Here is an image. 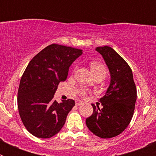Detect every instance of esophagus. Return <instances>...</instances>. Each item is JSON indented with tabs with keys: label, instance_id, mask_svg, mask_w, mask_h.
Instances as JSON below:
<instances>
[{
	"label": "esophagus",
	"instance_id": "obj_1",
	"mask_svg": "<svg viewBox=\"0 0 156 156\" xmlns=\"http://www.w3.org/2000/svg\"><path fill=\"white\" fill-rule=\"evenodd\" d=\"M83 104V101L80 100H76V105H81Z\"/></svg>",
	"mask_w": 156,
	"mask_h": 156
}]
</instances>
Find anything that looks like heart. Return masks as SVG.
Returning <instances> with one entry per match:
<instances>
[{"instance_id":"heart-1","label":"heart","mask_w":156,"mask_h":156,"mask_svg":"<svg viewBox=\"0 0 156 156\" xmlns=\"http://www.w3.org/2000/svg\"><path fill=\"white\" fill-rule=\"evenodd\" d=\"M90 69H91L92 73L94 74V76L101 75L105 78V76L107 75V69L105 68V66H103L101 63L96 62H91L90 63ZM80 94L83 95H84L85 92L81 91Z\"/></svg>"}]
</instances>
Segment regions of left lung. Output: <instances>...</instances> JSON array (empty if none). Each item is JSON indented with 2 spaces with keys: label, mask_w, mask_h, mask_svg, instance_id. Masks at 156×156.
<instances>
[{
  "label": "left lung",
  "mask_w": 156,
  "mask_h": 156,
  "mask_svg": "<svg viewBox=\"0 0 156 156\" xmlns=\"http://www.w3.org/2000/svg\"><path fill=\"white\" fill-rule=\"evenodd\" d=\"M95 50L102 55L111 80L105 94L99 100L102 108L92 104L93 114L86 119V124L98 137L111 138L120 134L131 121L137 89L131 69L113 48L98 47Z\"/></svg>",
  "instance_id": "left-lung-1"
}]
</instances>
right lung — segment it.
<instances>
[{
	"label": "right lung",
	"mask_w": 156,
	"mask_h": 156,
	"mask_svg": "<svg viewBox=\"0 0 156 156\" xmlns=\"http://www.w3.org/2000/svg\"><path fill=\"white\" fill-rule=\"evenodd\" d=\"M82 50L53 44L33 58L23 73L18 90V108L25 127L39 138L58 133L75 105L73 99L58 103L54 95L67 78L69 69Z\"/></svg>",
	"instance_id": "1"
}]
</instances>
